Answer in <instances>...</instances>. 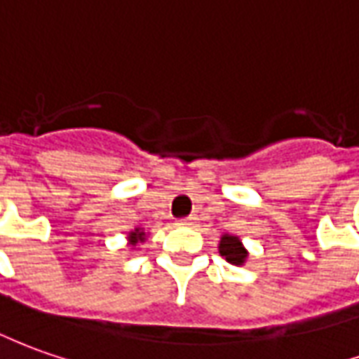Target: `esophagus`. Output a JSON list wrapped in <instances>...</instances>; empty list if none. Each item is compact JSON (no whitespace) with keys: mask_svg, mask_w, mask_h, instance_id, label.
<instances>
[{"mask_svg":"<svg viewBox=\"0 0 359 359\" xmlns=\"http://www.w3.org/2000/svg\"><path fill=\"white\" fill-rule=\"evenodd\" d=\"M180 226H192V218H182V220H179Z\"/></svg>","mask_w":359,"mask_h":359,"instance_id":"obj_1","label":"esophagus"}]
</instances>
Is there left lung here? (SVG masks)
<instances>
[{"mask_svg":"<svg viewBox=\"0 0 359 359\" xmlns=\"http://www.w3.org/2000/svg\"><path fill=\"white\" fill-rule=\"evenodd\" d=\"M220 253L226 257V262L231 265H241L248 257V251L243 250L241 241L233 236H224L220 241Z\"/></svg>","mask_w":359,"mask_h":359,"instance_id":"obj_1","label":"left lung"}]
</instances>
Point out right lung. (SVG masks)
<instances>
[{
	"instance_id": "right-lung-1",
	"label": "right lung",
	"mask_w": 359,
	"mask_h": 359,
	"mask_svg": "<svg viewBox=\"0 0 359 359\" xmlns=\"http://www.w3.org/2000/svg\"><path fill=\"white\" fill-rule=\"evenodd\" d=\"M145 240V231H141V230H135V231H131V236H129V241L135 245L137 241H143Z\"/></svg>"
}]
</instances>
